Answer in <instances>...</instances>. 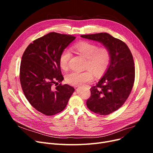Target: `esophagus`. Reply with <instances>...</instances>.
Wrapping results in <instances>:
<instances>
[{
	"instance_id": "esophagus-1",
	"label": "esophagus",
	"mask_w": 153,
	"mask_h": 153,
	"mask_svg": "<svg viewBox=\"0 0 153 153\" xmlns=\"http://www.w3.org/2000/svg\"><path fill=\"white\" fill-rule=\"evenodd\" d=\"M76 87H77V86H76Z\"/></svg>"
}]
</instances>
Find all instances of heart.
<instances>
[{
  "mask_svg": "<svg viewBox=\"0 0 153 153\" xmlns=\"http://www.w3.org/2000/svg\"><path fill=\"white\" fill-rule=\"evenodd\" d=\"M74 49L87 59L85 71H72L66 76L67 83L74 86L84 84L92 81L94 74L102 76L107 69L111 59L110 51L107 46L97 45L89 42L82 41L76 43ZM69 50H64L59 56V62L62 69L66 71L69 68V62L71 58Z\"/></svg>",
  "mask_w": 153,
  "mask_h": 153,
  "instance_id": "obj_1",
  "label": "heart"
}]
</instances>
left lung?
I'll list each match as a JSON object with an SVG mask.
<instances>
[{
	"label": "left lung",
	"instance_id": "obj_1",
	"mask_svg": "<svg viewBox=\"0 0 153 153\" xmlns=\"http://www.w3.org/2000/svg\"><path fill=\"white\" fill-rule=\"evenodd\" d=\"M81 36L101 43L110 51L109 66L99 82L91 88V96L86 102L95 114H110L123 105L132 90L135 76L132 54L123 42L107 33Z\"/></svg>",
	"mask_w": 153,
	"mask_h": 153
}]
</instances>
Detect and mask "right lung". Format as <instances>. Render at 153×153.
I'll use <instances>...</instances> for the list:
<instances>
[{
  "label": "right lung",
  "mask_w": 153,
  "mask_h": 153,
  "mask_svg": "<svg viewBox=\"0 0 153 153\" xmlns=\"http://www.w3.org/2000/svg\"><path fill=\"white\" fill-rule=\"evenodd\" d=\"M75 39L74 36L51 32L34 40L23 53L20 69L22 90L31 106L44 115L62 111L75 91L68 84L54 86L64 79L60 54Z\"/></svg>",
  "instance_id": "1"
}]
</instances>
